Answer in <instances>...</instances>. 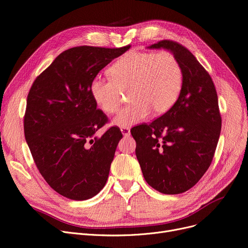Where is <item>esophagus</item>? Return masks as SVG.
Instances as JSON below:
<instances>
[{
  "mask_svg": "<svg viewBox=\"0 0 248 248\" xmlns=\"http://www.w3.org/2000/svg\"><path fill=\"white\" fill-rule=\"evenodd\" d=\"M121 131H122V134L124 136V137H128L129 135H131V131H129L128 127H121Z\"/></svg>",
  "mask_w": 248,
  "mask_h": 248,
  "instance_id": "esophagus-1",
  "label": "esophagus"
}]
</instances>
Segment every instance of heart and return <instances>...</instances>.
Instances as JSON below:
<instances>
[{
	"instance_id": "obj_1",
	"label": "heart",
	"mask_w": 248,
	"mask_h": 248,
	"mask_svg": "<svg viewBox=\"0 0 248 248\" xmlns=\"http://www.w3.org/2000/svg\"><path fill=\"white\" fill-rule=\"evenodd\" d=\"M111 79L95 77L90 93L96 106L106 113L120 108L123 93L129 90L131 103L113 119V124L127 127L150 114L166 113L177 101L183 86V70L170 51H133L115 62L109 69Z\"/></svg>"
}]
</instances>
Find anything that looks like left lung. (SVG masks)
Masks as SVG:
<instances>
[{
  "instance_id": "left-lung-1",
  "label": "left lung",
  "mask_w": 248,
  "mask_h": 248,
  "mask_svg": "<svg viewBox=\"0 0 248 248\" xmlns=\"http://www.w3.org/2000/svg\"><path fill=\"white\" fill-rule=\"evenodd\" d=\"M150 48L168 49L178 58L183 86L170 109L131 133L147 183L163 194H180L198 183L213 160L221 132L217 93L209 73L185 46L162 40Z\"/></svg>"
}]
</instances>
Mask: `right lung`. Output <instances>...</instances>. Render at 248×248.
Instances as JSON below:
<instances>
[{
  "mask_svg": "<svg viewBox=\"0 0 248 248\" xmlns=\"http://www.w3.org/2000/svg\"><path fill=\"white\" fill-rule=\"evenodd\" d=\"M131 48L77 46L63 51L36 77L27 96L24 134L37 169L62 196L81 201L104 187L123 138L96 108L90 83L114 58Z\"/></svg>",
  "mask_w": 248,
  "mask_h": 248,
  "instance_id": "1",
  "label": "right lung"
}]
</instances>
